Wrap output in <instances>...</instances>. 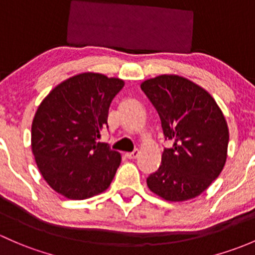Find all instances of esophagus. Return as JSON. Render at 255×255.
Listing matches in <instances>:
<instances>
[{
  "label": "esophagus",
  "mask_w": 255,
  "mask_h": 255,
  "mask_svg": "<svg viewBox=\"0 0 255 255\" xmlns=\"http://www.w3.org/2000/svg\"><path fill=\"white\" fill-rule=\"evenodd\" d=\"M137 156H138V149H133L132 152H128V153H125V157L128 159H133Z\"/></svg>",
  "instance_id": "esophagus-1"
}]
</instances>
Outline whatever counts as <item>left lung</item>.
Segmentation results:
<instances>
[{"mask_svg": "<svg viewBox=\"0 0 255 255\" xmlns=\"http://www.w3.org/2000/svg\"><path fill=\"white\" fill-rule=\"evenodd\" d=\"M141 89L158 113L164 138L173 142L147 178L149 190L168 201L200 195L227 158L230 135L221 109L205 89L180 76L151 78Z\"/></svg>", "mask_w": 255, "mask_h": 255, "instance_id": "obj_1", "label": "left lung"}]
</instances>
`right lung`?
Listing matches in <instances>:
<instances>
[{
	"label": "right lung",
	"instance_id": "obj_1",
	"mask_svg": "<svg viewBox=\"0 0 255 255\" xmlns=\"http://www.w3.org/2000/svg\"><path fill=\"white\" fill-rule=\"evenodd\" d=\"M124 81L81 73L56 86L31 124V149L46 183L61 195L83 200L103 193L122 162L119 152L98 142L109 107Z\"/></svg>",
	"mask_w": 255,
	"mask_h": 255
}]
</instances>
